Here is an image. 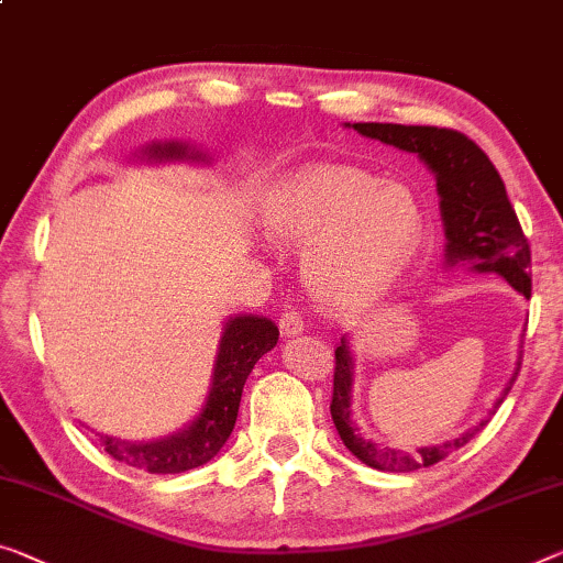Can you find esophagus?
Here are the masks:
<instances>
[{
    "mask_svg": "<svg viewBox=\"0 0 563 563\" xmlns=\"http://www.w3.org/2000/svg\"><path fill=\"white\" fill-rule=\"evenodd\" d=\"M278 323H280L283 335H298V333H303V329H306L303 316L296 313V310H285Z\"/></svg>",
    "mask_w": 563,
    "mask_h": 563,
    "instance_id": "obj_1",
    "label": "esophagus"
}]
</instances>
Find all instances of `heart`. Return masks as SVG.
Segmentation results:
<instances>
[{
	"instance_id": "1",
	"label": "heart",
	"mask_w": 563,
	"mask_h": 563,
	"mask_svg": "<svg viewBox=\"0 0 563 563\" xmlns=\"http://www.w3.org/2000/svg\"><path fill=\"white\" fill-rule=\"evenodd\" d=\"M265 228L303 247L300 271L316 300L349 308L379 292L415 253L424 209L405 181H382L349 164H323L273 191Z\"/></svg>"
}]
</instances>
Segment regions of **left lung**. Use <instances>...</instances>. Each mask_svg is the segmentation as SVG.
I'll list each match as a JSON object with an SVG mask.
<instances>
[{
    "instance_id": "8db88e82",
    "label": "left lung",
    "mask_w": 563,
    "mask_h": 563,
    "mask_svg": "<svg viewBox=\"0 0 563 563\" xmlns=\"http://www.w3.org/2000/svg\"><path fill=\"white\" fill-rule=\"evenodd\" d=\"M349 129L362 133L366 139L382 141L407 154H417L427 164V169L438 179L440 214L444 228V267H467L473 273H496L508 285L531 296V247L518 222L516 209L510 207L506 184L485 151L470 141L463 133L438 125H399V123H346ZM354 354H351L349 335H343L335 346V372H333V399L331 417L341 440L364 465L387 473H412L419 467L440 463L452 452L483 430L488 419L470 427L460 438L444 440L440 444H427L415 452L382 448L366 440L354 422ZM518 368H521V351L514 374L500 397L493 401L490 415L503 405L506 394L514 387Z\"/></svg>"
}]
</instances>
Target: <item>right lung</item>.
I'll list each match as a JSON object with an SVG mask.
<instances>
[{
    "mask_svg": "<svg viewBox=\"0 0 563 563\" xmlns=\"http://www.w3.org/2000/svg\"><path fill=\"white\" fill-rule=\"evenodd\" d=\"M141 162L205 164L209 156L195 146L181 144V141H156V144L141 151ZM278 335V325L271 318L253 313L230 318L222 325L205 405L189 424H184L169 438L151 442H125L100 434V444L119 463L156 475L187 473V470L209 463L222 450V444L230 440L234 422H238L242 387H245L250 372H253L260 356L275 349Z\"/></svg>",
    "mask_w": 563,
    "mask_h": 563,
    "instance_id": "right-lung-1",
    "label": "right lung"
}]
</instances>
